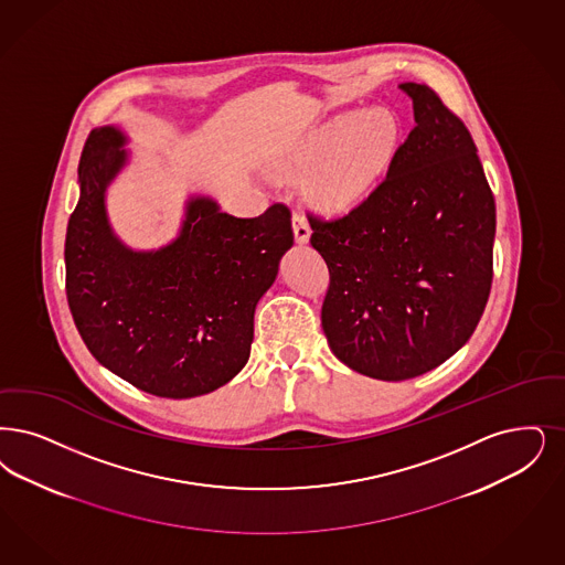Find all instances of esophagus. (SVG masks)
<instances>
[{
	"label": "esophagus",
	"mask_w": 565,
	"mask_h": 565,
	"mask_svg": "<svg viewBox=\"0 0 565 565\" xmlns=\"http://www.w3.org/2000/svg\"><path fill=\"white\" fill-rule=\"evenodd\" d=\"M294 239L296 244H307L311 237V226L307 223L302 212H296L292 216Z\"/></svg>",
	"instance_id": "esophagus-1"
}]
</instances>
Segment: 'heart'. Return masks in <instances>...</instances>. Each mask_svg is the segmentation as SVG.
Returning <instances> with one entry per match:
<instances>
[{"label":"heart","mask_w":565,"mask_h":565,"mask_svg":"<svg viewBox=\"0 0 565 565\" xmlns=\"http://www.w3.org/2000/svg\"><path fill=\"white\" fill-rule=\"evenodd\" d=\"M399 142V119L386 107L347 111L326 121L298 147L290 170L319 168L313 191L326 207L358 202L383 174Z\"/></svg>","instance_id":"obj_1"}]
</instances>
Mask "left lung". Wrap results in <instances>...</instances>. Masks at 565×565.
<instances>
[{"instance_id": "left-lung-1", "label": "left lung", "mask_w": 565, "mask_h": 565, "mask_svg": "<svg viewBox=\"0 0 565 565\" xmlns=\"http://www.w3.org/2000/svg\"><path fill=\"white\" fill-rule=\"evenodd\" d=\"M414 130L365 202L311 218L330 288L321 328L363 376L416 379L465 347L492 288L497 205L465 124L425 84H399Z\"/></svg>"}]
</instances>
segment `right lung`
<instances>
[{
  "label": "right lung",
  "instance_id": "add662e5",
  "mask_svg": "<svg viewBox=\"0 0 565 565\" xmlns=\"http://www.w3.org/2000/svg\"><path fill=\"white\" fill-rule=\"evenodd\" d=\"M126 145L119 126H103L79 159L65 242L68 309L92 355L119 379L158 397L205 395L248 363L254 311L292 248V216L275 203L237 218L191 195L170 244L130 248L107 214V189L130 159Z\"/></svg>",
  "mask_w": 565,
  "mask_h": 565
}]
</instances>
